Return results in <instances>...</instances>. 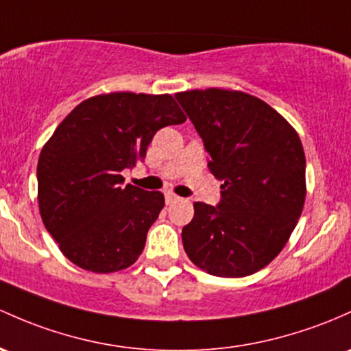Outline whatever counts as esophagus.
<instances>
[{
	"label": "esophagus",
	"mask_w": 351,
	"mask_h": 351,
	"mask_svg": "<svg viewBox=\"0 0 351 351\" xmlns=\"http://www.w3.org/2000/svg\"><path fill=\"white\" fill-rule=\"evenodd\" d=\"M165 202H167V205H171V203L178 202V196L169 193V191H168V193H165Z\"/></svg>",
	"instance_id": "34e87169"
}]
</instances>
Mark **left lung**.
Listing matches in <instances>:
<instances>
[{
	"label": "left lung",
	"instance_id": "left-lung-1",
	"mask_svg": "<svg viewBox=\"0 0 351 351\" xmlns=\"http://www.w3.org/2000/svg\"><path fill=\"white\" fill-rule=\"evenodd\" d=\"M223 182L217 206L195 203L183 226L196 267L240 278L267 267L295 230L305 203V152L282 114L241 91L193 90L175 95Z\"/></svg>",
	"mask_w": 351,
	"mask_h": 351
}]
</instances>
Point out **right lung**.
<instances>
[{"label": "right lung", "instance_id": "obj_1", "mask_svg": "<svg viewBox=\"0 0 351 351\" xmlns=\"http://www.w3.org/2000/svg\"><path fill=\"white\" fill-rule=\"evenodd\" d=\"M169 95L110 93L80 103L43 146L38 202L48 233L80 268L111 273L138 260L165 198L125 184L158 130L184 121Z\"/></svg>", "mask_w": 351, "mask_h": 351}]
</instances>
